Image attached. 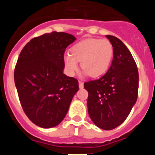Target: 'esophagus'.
Listing matches in <instances>:
<instances>
[{
	"label": "esophagus",
	"instance_id": "esophagus-1",
	"mask_svg": "<svg viewBox=\"0 0 155 155\" xmlns=\"http://www.w3.org/2000/svg\"><path fill=\"white\" fill-rule=\"evenodd\" d=\"M78 84H79V87H80V88H83V87H84V84H83V82L79 81Z\"/></svg>",
	"mask_w": 155,
	"mask_h": 155
}]
</instances>
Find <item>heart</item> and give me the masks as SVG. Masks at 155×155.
Instances as JSON below:
<instances>
[{"label": "heart", "instance_id": "heart-1", "mask_svg": "<svg viewBox=\"0 0 155 155\" xmlns=\"http://www.w3.org/2000/svg\"><path fill=\"white\" fill-rule=\"evenodd\" d=\"M113 56V45L108 39L90 38L75 44L71 48V53L64 54V61L70 75L76 73L81 62L84 74L97 78L108 71Z\"/></svg>", "mask_w": 155, "mask_h": 155}]
</instances>
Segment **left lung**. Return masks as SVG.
<instances>
[{
    "label": "left lung",
    "mask_w": 155,
    "mask_h": 155,
    "mask_svg": "<svg viewBox=\"0 0 155 155\" xmlns=\"http://www.w3.org/2000/svg\"><path fill=\"white\" fill-rule=\"evenodd\" d=\"M113 47L110 68L99 79L85 82L87 111L95 125L111 130L125 121L137 99L139 74L134 57L118 38L106 35Z\"/></svg>",
    "instance_id": "1"
}]
</instances>
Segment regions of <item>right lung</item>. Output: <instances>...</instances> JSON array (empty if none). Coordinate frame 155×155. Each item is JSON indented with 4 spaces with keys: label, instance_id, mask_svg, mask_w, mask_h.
I'll list each match as a JSON object with an SVG mask.
<instances>
[{
    "label": "right lung",
    "instance_id": "obj_1",
    "mask_svg": "<svg viewBox=\"0 0 155 155\" xmlns=\"http://www.w3.org/2000/svg\"><path fill=\"white\" fill-rule=\"evenodd\" d=\"M75 39L71 34L53 31L31 39L20 53L15 83L25 113L38 127L61 124L78 91V80L63 73L64 52Z\"/></svg>",
    "mask_w": 155,
    "mask_h": 155
}]
</instances>
